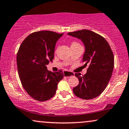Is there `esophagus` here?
I'll return each instance as SVG.
<instances>
[{
	"instance_id": "obj_1",
	"label": "esophagus",
	"mask_w": 129,
	"mask_h": 129,
	"mask_svg": "<svg viewBox=\"0 0 129 129\" xmlns=\"http://www.w3.org/2000/svg\"><path fill=\"white\" fill-rule=\"evenodd\" d=\"M63 76H66V77H67V78H69V77L73 76L75 75V74H74V73H73V72H69V71H63Z\"/></svg>"
}]
</instances>
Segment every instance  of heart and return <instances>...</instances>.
I'll list each match as a JSON object with an SVG mask.
<instances>
[{
    "mask_svg": "<svg viewBox=\"0 0 129 129\" xmlns=\"http://www.w3.org/2000/svg\"><path fill=\"white\" fill-rule=\"evenodd\" d=\"M76 44H78V43H77V42H73L72 43V45H76Z\"/></svg>",
    "mask_w": 129,
    "mask_h": 129,
    "instance_id": "obj_1",
    "label": "heart"
}]
</instances>
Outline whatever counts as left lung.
<instances>
[{
  "instance_id": "8db88e82",
  "label": "left lung",
  "mask_w": 129,
  "mask_h": 129,
  "mask_svg": "<svg viewBox=\"0 0 129 129\" xmlns=\"http://www.w3.org/2000/svg\"><path fill=\"white\" fill-rule=\"evenodd\" d=\"M68 35L81 39L85 46L82 62L88 66L87 73L81 76L75 73L79 84L74 87V94L84 100H91L100 96L107 87L114 67V56L109 43L98 34L82 29L70 32Z\"/></svg>"
}]
</instances>
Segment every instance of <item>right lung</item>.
<instances>
[{
	"mask_svg": "<svg viewBox=\"0 0 129 129\" xmlns=\"http://www.w3.org/2000/svg\"><path fill=\"white\" fill-rule=\"evenodd\" d=\"M63 33L41 31L28 35L19 47L17 66L22 86L28 94L39 101L54 96L59 82L63 79L61 70L51 72L47 65L54 58L56 42Z\"/></svg>",
	"mask_w": 129,
	"mask_h": 129,
	"instance_id": "1",
	"label": "right lung"
}]
</instances>
